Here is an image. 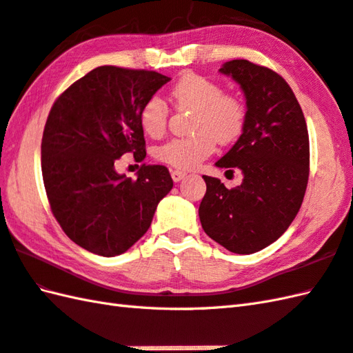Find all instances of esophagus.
I'll use <instances>...</instances> for the list:
<instances>
[{"label": "esophagus", "mask_w": 353, "mask_h": 353, "mask_svg": "<svg viewBox=\"0 0 353 353\" xmlns=\"http://www.w3.org/2000/svg\"><path fill=\"white\" fill-rule=\"evenodd\" d=\"M170 175H172V179H174L175 183H178L185 176V172L181 169H174V170H170Z\"/></svg>", "instance_id": "1"}]
</instances>
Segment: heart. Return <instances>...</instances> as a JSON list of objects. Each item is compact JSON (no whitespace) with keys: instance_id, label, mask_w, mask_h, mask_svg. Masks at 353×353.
<instances>
[{"instance_id":"1","label":"heart","mask_w":353,"mask_h":353,"mask_svg":"<svg viewBox=\"0 0 353 353\" xmlns=\"http://www.w3.org/2000/svg\"><path fill=\"white\" fill-rule=\"evenodd\" d=\"M170 101L179 110H193L194 134L174 137L157 148L155 157L178 169H193L214 152L216 143H231L246 123V105L234 93L198 74H185L172 85ZM140 125L151 137H160L168 128L169 108L159 97L145 101L139 114Z\"/></svg>"}]
</instances>
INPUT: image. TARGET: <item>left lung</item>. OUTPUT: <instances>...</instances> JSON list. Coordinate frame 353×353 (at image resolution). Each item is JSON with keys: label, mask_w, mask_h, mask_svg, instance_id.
Listing matches in <instances>:
<instances>
[{"label": "left lung", "mask_w": 353, "mask_h": 353, "mask_svg": "<svg viewBox=\"0 0 353 353\" xmlns=\"http://www.w3.org/2000/svg\"><path fill=\"white\" fill-rule=\"evenodd\" d=\"M246 97V123L217 168L240 169L243 183L226 189L203 175L199 219L207 236L234 254H254L287 231L299 211L310 175L307 122L283 77L249 60L221 68Z\"/></svg>", "instance_id": "obj_1"}]
</instances>
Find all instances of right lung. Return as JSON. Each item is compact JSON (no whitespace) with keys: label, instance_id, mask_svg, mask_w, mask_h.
I'll list each match as a JSON object with an SVG mask.
<instances>
[{"label":"right lung","instance_id":"right-lung-1","mask_svg":"<svg viewBox=\"0 0 353 353\" xmlns=\"http://www.w3.org/2000/svg\"><path fill=\"white\" fill-rule=\"evenodd\" d=\"M169 80L155 70L99 66L54 101L42 136L46 196L66 236L92 254L128 250L174 185L161 164H142L137 179L114 169L125 154L146 157L140 108Z\"/></svg>","mask_w":353,"mask_h":353}]
</instances>
